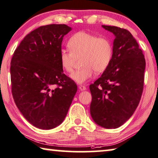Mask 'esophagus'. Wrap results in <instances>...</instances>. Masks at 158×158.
Listing matches in <instances>:
<instances>
[{"label":"esophagus","instance_id":"1","mask_svg":"<svg viewBox=\"0 0 158 158\" xmlns=\"http://www.w3.org/2000/svg\"><path fill=\"white\" fill-rule=\"evenodd\" d=\"M79 89L80 91H84V90H86V88L85 86L80 85V86H79Z\"/></svg>","mask_w":158,"mask_h":158}]
</instances>
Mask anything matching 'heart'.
<instances>
[{
  "label": "heart",
  "instance_id": "heart-1",
  "mask_svg": "<svg viewBox=\"0 0 158 158\" xmlns=\"http://www.w3.org/2000/svg\"><path fill=\"white\" fill-rule=\"evenodd\" d=\"M69 50L62 49L60 62L63 69L68 73L74 70L75 57L82 56L81 69L71 75L78 84H84L94 76L95 72L100 74L105 71L111 62L113 45L109 38L98 37L89 32H78L67 42Z\"/></svg>",
  "mask_w": 158,
  "mask_h": 158
}]
</instances>
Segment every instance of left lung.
Listing matches in <instances>:
<instances>
[{
	"instance_id": "8db88e82",
	"label": "left lung",
	"mask_w": 158,
	"mask_h": 158,
	"mask_svg": "<svg viewBox=\"0 0 158 158\" xmlns=\"http://www.w3.org/2000/svg\"><path fill=\"white\" fill-rule=\"evenodd\" d=\"M115 35L111 62L94 84L90 113L105 128H117L130 118L139 104L143 90L145 60L128 30L102 25Z\"/></svg>"
}]
</instances>
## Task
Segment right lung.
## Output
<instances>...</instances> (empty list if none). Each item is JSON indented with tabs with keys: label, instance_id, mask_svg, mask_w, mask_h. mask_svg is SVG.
Here are the masks:
<instances>
[{
	"label": "right lung",
	"instance_id": "obj_1",
	"mask_svg": "<svg viewBox=\"0 0 158 158\" xmlns=\"http://www.w3.org/2000/svg\"><path fill=\"white\" fill-rule=\"evenodd\" d=\"M64 24L40 26L24 37L11 59L12 94L29 123L40 129L58 126L65 118L77 91L60 62Z\"/></svg>",
	"mask_w": 158,
	"mask_h": 158
}]
</instances>
